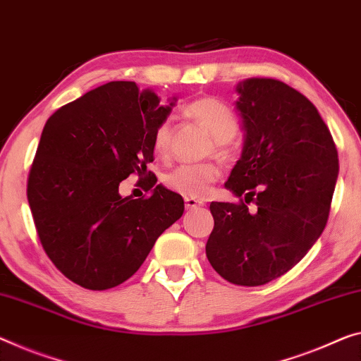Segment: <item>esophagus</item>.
Masks as SVG:
<instances>
[{
	"label": "esophagus",
	"mask_w": 361,
	"mask_h": 361,
	"mask_svg": "<svg viewBox=\"0 0 361 361\" xmlns=\"http://www.w3.org/2000/svg\"><path fill=\"white\" fill-rule=\"evenodd\" d=\"M184 202H185L187 209H195V208H200V207H203V204H204L202 200H197V198H192V197H185Z\"/></svg>",
	"instance_id": "obj_1"
}]
</instances>
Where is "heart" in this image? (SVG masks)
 Instances as JSON below:
<instances>
[{
	"label": "heart",
	"mask_w": 361,
	"mask_h": 361,
	"mask_svg": "<svg viewBox=\"0 0 361 361\" xmlns=\"http://www.w3.org/2000/svg\"><path fill=\"white\" fill-rule=\"evenodd\" d=\"M184 113L202 124L216 140L219 153L226 152V142H231L238 132V119L226 103L212 97L197 98L187 104ZM171 147V124L161 121L153 130V149L158 157H166ZM218 177L213 164H180L164 177V184L185 197H203Z\"/></svg>",
	"instance_id": "b5f03b06"
}]
</instances>
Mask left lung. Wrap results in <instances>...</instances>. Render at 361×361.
Instances as JSON below:
<instances>
[{"label":"left lung","mask_w":361,"mask_h":361,"mask_svg":"<svg viewBox=\"0 0 361 361\" xmlns=\"http://www.w3.org/2000/svg\"><path fill=\"white\" fill-rule=\"evenodd\" d=\"M242 157L226 188L245 202H212L214 227L207 257L237 286H263L308 253L329 218L339 159L318 109L295 88L274 79L237 85ZM259 209L247 212L245 202Z\"/></svg>","instance_id":"left-lung-1"}]
</instances>
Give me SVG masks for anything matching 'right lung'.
I'll return each instance as SVG.
<instances>
[{
	"instance_id": "obj_1",
	"label": "right lung",
	"mask_w": 361,
	"mask_h": 361,
	"mask_svg": "<svg viewBox=\"0 0 361 361\" xmlns=\"http://www.w3.org/2000/svg\"><path fill=\"white\" fill-rule=\"evenodd\" d=\"M135 82H109L59 108L43 127L27 200L43 250L68 279L90 290L123 284L157 238L184 213V200L147 171L153 130L177 98L159 104ZM130 173L152 192L118 193Z\"/></svg>"
}]
</instances>
